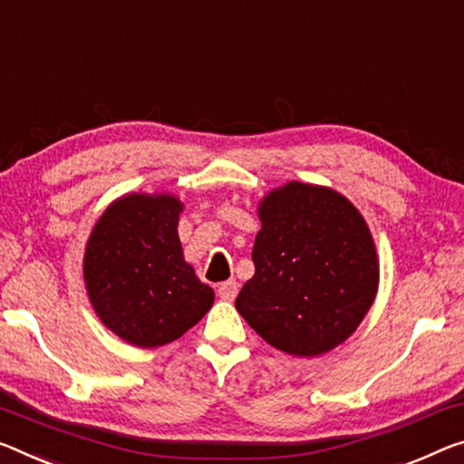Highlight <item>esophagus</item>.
<instances>
[{
  "mask_svg": "<svg viewBox=\"0 0 464 464\" xmlns=\"http://www.w3.org/2000/svg\"><path fill=\"white\" fill-rule=\"evenodd\" d=\"M237 283L235 281H225V283H220L218 286H217V293H218V297L220 299H225V301H233L235 297H237Z\"/></svg>",
  "mask_w": 464,
  "mask_h": 464,
  "instance_id": "obj_1",
  "label": "esophagus"
}]
</instances>
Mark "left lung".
Masks as SVG:
<instances>
[{
    "mask_svg": "<svg viewBox=\"0 0 464 464\" xmlns=\"http://www.w3.org/2000/svg\"><path fill=\"white\" fill-rule=\"evenodd\" d=\"M256 272L235 307L264 341L315 357L355 333L378 291L376 246L363 217L334 189L289 181L258 208Z\"/></svg>",
    "mask_w": 464,
    "mask_h": 464,
    "instance_id": "left-lung-1",
    "label": "left lung"
}]
</instances>
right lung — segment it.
Here are the masks:
<instances>
[{"instance_id": "right-lung-1", "label": "right lung", "mask_w": 464, "mask_h": 464, "mask_svg": "<svg viewBox=\"0 0 464 464\" xmlns=\"http://www.w3.org/2000/svg\"><path fill=\"white\" fill-rule=\"evenodd\" d=\"M181 210L175 196L128 194L102 212L86 244L84 283L94 312L136 347L173 343L215 301L183 260Z\"/></svg>"}]
</instances>
